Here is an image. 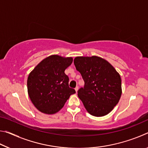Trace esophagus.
<instances>
[{
    "mask_svg": "<svg viewBox=\"0 0 148 148\" xmlns=\"http://www.w3.org/2000/svg\"><path fill=\"white\" fill-rule=\"evenodd\" d=\"M78 89H79V87L78 86H76V88H75V91H76V92H77V91H78Z\"/></svg>",
    "mask_w": 148,
    "mask_h": 148,
    "instance_id": "34e87169",
    "label": "esophagus"
}]
</instances>
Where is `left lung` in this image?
I'll use <instances>...</instances> for the list:
<instances>
[{"instance_id": "8db88e82", "label": "left lung", "mask_w": 148, "mask_h": 148, "mask_svg": "<svg viewBox=\"0 0 148 148\" xmlns=\"http://www.w3.org/2000/svg\"><path fill=\"white\" fill-rule=\"evenodd\" d=\"M74 63L85 82L77 95L87 111L101 117L109 114L121 95V79L112 65L97 56L76 57Z\"/></svg>"}]
</instances>
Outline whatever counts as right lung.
Returning a JSON list of instances; mask_svg holds the SVG:
<instances>
[{"label":"right lung","mask_w":148,"mask_h":148,"mask_svg":"<svg viewBox=\"0 0 148 148\" xmlns=\"http://www.w3.org/2000/svg\"><path fill=\"white\" fill-rule=\"evenodd\" d=\"M72 61V57L53 55L42 60L29 74V96L34 106L42 113H57L70 96L76 92L69 86V78L64 73Z\"/></svg>","instance_id":"right-lung-1"}]
</instances>
